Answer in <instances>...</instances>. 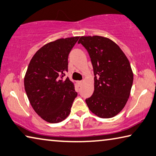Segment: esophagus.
Returning a JSON list of instances; mask_svg holds the SVG:
<instances>
[{"label": "esophagus", "instance_id": "34e87169", "mask_svg": "<svg viewBox=\"0 0 156 156\" xmlns=\"http://www.w3.org/2000/svg\"><path fill=\"white\" fill-rule=\"evenodd\" d=\"M83 80L78 81V86H80V87H81V86L83 85Z\"/></svg>", "mask_w": 156, "mask_h": 156}]
</instances>
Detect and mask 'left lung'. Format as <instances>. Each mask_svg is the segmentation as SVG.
Listing matches in <instances>:
<instances>
[{"label": "left lung", "mask_w": 156, "mask_h": 156, "mask_svg": "<svg viewBox=\"0 0 156 156\" xmlns=\"http://www.w3.org/2000/svg\"><path fill=\"white\" fill-rule=\"evenodd\" d=\"M87 49L94 74V90L85 100L89 109L101 118H111L126 104L133 73L124 53L111 39L101 36H83L78 41Z\"/></svg>", "instance_id": "1"}]
</instances>
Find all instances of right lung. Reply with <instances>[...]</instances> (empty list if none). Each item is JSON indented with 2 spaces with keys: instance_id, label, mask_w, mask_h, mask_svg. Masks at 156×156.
Instances as JSON below:
<instances>
[{
  "instance_id": "obj_1",
  "label": "right lung",
  "mask_w": 156,
  "mask_h": 156,
  "mask_svg": "<svg viewBox=\"0 0 156 156\" xmlns=\"http://www.w3.org/2000/svg\"><path fill=\"white\" fill-rule=\"evenodd\" d=\"M79 37L62 38L45 44L30 62L24 77L27 96L35 112L46 122H62L71 112L78 94L69 78L68 56Z\"/></svg>"
}]
</instances>
